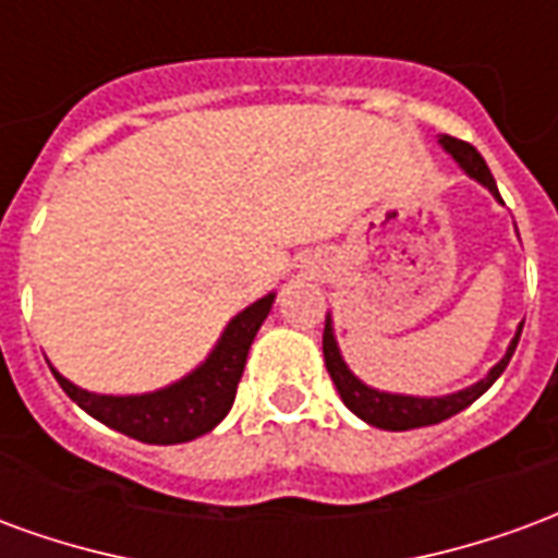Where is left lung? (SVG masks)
<instances>
[{"label":"left lung","mask_w":558,"mask_h":558,"mask_svg":"<svg viewBox=\"0 0 558 558\" xmlns=\"http://www.w3.org/2000/svg\"><path fill=\"white\" fill-rule=\"evenodd\" d=\"M439 146L457 160V167L466 172L469 179H475L478 184H484L499 203V187H496V179L493 172L487 170V163L481 158L475 146H469L463 140H454L442 134L439 137ZM520 331H523V323L517 326V335L508 343V350L499 362L493 364L487 376H481L478 383L460 388V391H451V395H442V398H418V395H395V391H379V388L367 386L359 376L352 374L350 364L343 362L340 355L338 338H335V323H331V314L326 316V331H323V355H326V367L331 383L338 388L340 400L347 403V410H352L362 421H367L371 427H379V430H415V427H427V424H439V421L451 418L457 412H463L469 403L487 391V388L502 376V371L511 362V355L517 350V340H520Z\"/></svg>","instance_id":"1"}]
</instances>
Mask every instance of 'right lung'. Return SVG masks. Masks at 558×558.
I'll return each instance as SVG.
<instances>
[{
    "label": "right lung",
    "mask_w": 558,
    "mask_h": 558,
    "mask_svg": "<svg viewBox=\"0 0 558 558\" xmlns=\"http://www.w3.org/2000/svg\"><path fill=\"white\" fill-rule=\"evenodd\" d=\"M271 304H275V292L247 304L242 314L232 316L227 328L220 331L218 343L211 347L206 362L196 364L182 379L146 391V395H95V391L74 386L56 367L50 371L68 398L107 427L148 445L191 442L196 436L215 430L232 410L247 352L259 326L266 323Z\"/></svg>",
    "instance_id": "add662e5"
}]
</instances>
